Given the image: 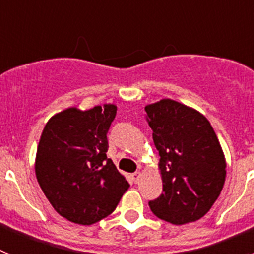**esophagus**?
Instances as JSON below:
<instances>
[{"label":"esophagus","instance_id":"1","mask_svg":"<svg viewBox=\"0 0 254 254\" xmlns=\"http://www.w3.org/2000/svg\"><path fill=\"white\" fill-rule=\"evenodd\" d=\"M131 177H132V181H133L134 183H137L138 179H140V172H134V173H132Z\"/></svg>","mask_w":254,"mask_h":254}]
</instances>
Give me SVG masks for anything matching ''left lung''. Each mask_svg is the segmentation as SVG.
<instances>
[{"label":"left lung","mask_w":254,"mask_h":254,"mask_svg":"<svg viewBox=\"0 0 254 254\" xmlns=\"http://www.w3.org/2000/svg\"><path fill=\"white\" fill-rule=\"evenodd\" d=\"M160 160L163 193L149 201L152 214L174 225L207 214L226 176V163L205 116L170 99L145 107Z\"/></svg>","instance_id":"left-lung-1"}]
</instances>
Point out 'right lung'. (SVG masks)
Returning <instances> with one entry per match:
<instances>
[{
  "label": "right lung",
  "instance_id": "add662e5",
  "mask_svg": "<svg viewBox=\"0 0 254 254\" xmlns=\"http://www.w3.org/2000/svg\"><path fill=\"white\" fill-rule=\"evenodd\" d=\"M117 107L89 111L68 108L47 122L40 136L35 174L46 197L61 216L91 225L111 215L128 182L107 156Z\"/></svg>",
  "mask_w": 254,
  "mask_h": 254
}]
</instances>
